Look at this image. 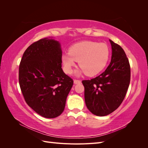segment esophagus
<instances>
[{
    "instance_id": "34e87169",
    "label": "esophagus",
    "mask_w": 148,
    "mask_h": 148,
    "mask_svg": "<svg viewBox=\"0 0 148 148\" xmlns=\"http://www.w3.org/2000/svg\"><path fill=\"white\" fill-rule=\"evenodd\" d=\"M74 83L75 84H79V83H81V81L78 79H74Z\"/></svg>"
}]
</instances>
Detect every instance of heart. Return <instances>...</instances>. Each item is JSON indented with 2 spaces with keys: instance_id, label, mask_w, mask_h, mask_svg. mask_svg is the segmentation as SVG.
<instances>
[{
  "instance_id": "b5f03b06",
  "label": "heart",
  "mask_w": 148,
  "mask_h": 148,
  "mask_svg": "<svg viewBox=\"0 0 148 148\" xmlns=\"http://www.w3.org/2000/svg\"><path fill=\"white\" fill-rule=\"evenodd\" d=\"M109 58V49L104 43L86 41L75 44L69 52L64 53L61 60L67 74L73 72L78 61L81 69L78 74L84 72L88 77L100 73L107 65Z\"/></svg>"
}]
</instances>
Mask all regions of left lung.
<instances>
[{
	"instance_id": "1",
	"label": "left lung",
	"mask_w": 148,
	"mask_h": 148,
	"mask_svg": "<svg viewBox=\"0 0 148 148\" xmlns=\"http://www.w3.org/2000/svg\"><path fill=\"white\" fill-rule=\"evenodd\" d=\"M109 41L112 50L109 65L98 77L82 81L87 108L97 116L107 115L118 108L130 82V65L126 53L119 44Z\"/></svg>"
}]
</instances>
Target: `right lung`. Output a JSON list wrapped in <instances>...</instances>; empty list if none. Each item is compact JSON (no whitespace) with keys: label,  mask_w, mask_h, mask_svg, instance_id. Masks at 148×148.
Instances as JSON below:
<instances>
[{"label":"right lung","mask_w":148,"mask_h":148,"mask_svg":"<svg viewBox=\"0 0 148 148\" xmlns=\"http://www.w3.org/2000/svg\"><path fill=\"white\" fill-rule=\"evenodd\" d=\"M60 43L44 38L26 49L19 65V84L27 104L42 117L59 116L73 80L62 69Z\"/></svg>","instance_id":"obj_1"}]
</instances>
